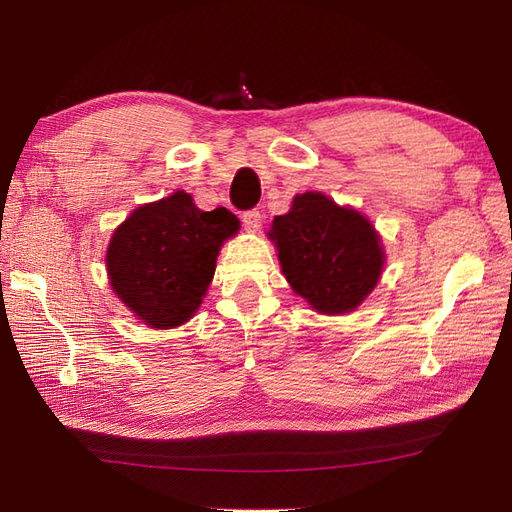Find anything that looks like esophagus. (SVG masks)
Instances as JSON below:
<instances>
[{"instance_id": "esophagus-1", "label": "esophagus", "mask_w": 512, "mask_h": 512, "mask_svg": "<svg viewBox=\"0 0 512 512\" xmlns=\"http://www.w3.org/2000/svg\"><path fill=\"white\" fill-rule=\"evenodd\" d=\"M241 222H243V226H245L247 230H258L260 224H262V215H260V211H256V209L243 211Z\"/></svg>"}]
</instances>
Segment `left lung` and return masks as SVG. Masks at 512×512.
Masks as SVG:
<instances>
[{
  "mask_svg": "<svg viewBox=\"0 0 512 512\" xmlns=\"http://www.w3.org/2000/svg\"><path fill=\"white\" fill-rule=\"evenodd\" d=\"M294 292L320 314H346L378 284L384 254L374 226L359 211L305 192L269 232Z\"/></svg>",
  "mask_w": 512,
  "mask_h": 512,
  "instance_id": "8db88e82",
  "label": "left lung"
}]
</instances>
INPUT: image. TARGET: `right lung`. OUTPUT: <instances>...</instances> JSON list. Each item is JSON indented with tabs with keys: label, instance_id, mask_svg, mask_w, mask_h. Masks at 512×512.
<instances>
[{
	"label": "right lung",
	"instance_id": "1",
	"mask_svg": "<svg viewBox=\"0 0 512 512\" xmlns=\"http://www.w3.org/2000/svg\"><path fill=\"white\" fill-rule=\"evenodd\" d=\"M237 230L226 207L200 211L185 192L138 207L108 245L111 286L149 327H179L203 303L220 245Z\"/></svg>",
	"mask_w": 512,
	"mask_h": 512
}]
</instances>
